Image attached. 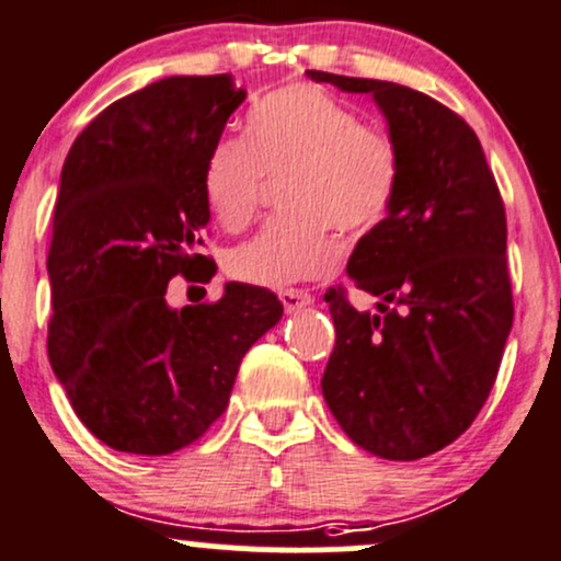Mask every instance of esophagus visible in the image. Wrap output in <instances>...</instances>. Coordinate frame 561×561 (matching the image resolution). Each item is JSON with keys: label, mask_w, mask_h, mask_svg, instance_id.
Wrapping results in <instances>:
<instances>
[{"label": "esophagus", "mask_w": 561, "mask_h": 561, "mask_svg": "<svg viewBox=\"0 0 561 561\" xmlns=\"http://www.w3.org/2000/svg\"><path fill=\"white\" fill-rule=\"evenodd\" d=\"M279 300H282V306H285L287 313H295V311L306 309V306L313 304L311 293H306V290H285V293H279Z\"/></svg>", "instance_id": "34e87169"}]
</instances>
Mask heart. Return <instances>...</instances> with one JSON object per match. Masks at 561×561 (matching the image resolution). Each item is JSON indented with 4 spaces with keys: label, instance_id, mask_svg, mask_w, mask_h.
<instances>
[{
    "label": "heart",
    "instance_id": "b5f03b06",
    "mask_svg": "<svg viewBox=\"0 0 561 561\" xmlns=\"http://www.w3.org/2000/svg\"><path fill=\"white\" fill-rule=\"evenodd\" d=\"M266 175L282 181L287 215L268 220L250 242L231 250L233 279L285 290L335 266L330 226L362 231L389 213L399 157L389 135L328 92L293 84L257 101L244 138L215 144L205 164V202L226 231L250 224Z\"/></svg>",
    "mask_w": 561,
    "mask_h": 561
}]
</instances>
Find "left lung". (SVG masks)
<instances>
[{
    "instance_id": "8db88e82",
    "label": "left lung",
    "mask_w": 561,
    "mask_h": 561,
    "mask_svg": "<svg viewBox=\"0 0 561 561\" xmlns=\"http://www.w3.org/2000/svg\"><path fill=\"white\" fill-rule=\"evenodd\" d=\"M306 73L373 95L399 157L389 213L346 266L378 313L324 295L335 324L324 402L362 450L426 458L488 402L514 322L501 191L477 133L439 101L380 79Z\"/></svg>"
}]
</instances>
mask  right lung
Listing matches in <instances>:
<instances>
[{"mask_svg":"<svg viewBox=\"0 0 561 561\" xmlns=\"http://www.w3.org/2000/svg\"><path fill=\"white\" fill-rule=\"evenodd\" d=\"M248 92L164 77L103 108L73 140L55 202L47 356L73 412L111 450L170 455L224 415L242 356L282 319L263 287L168 304L172 276L210 282L205 164Z\"/></svg>","mask_w":561,"mask_h":561,"instance_id":"obj_1","label":"right lung"}]
</instances>
